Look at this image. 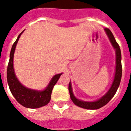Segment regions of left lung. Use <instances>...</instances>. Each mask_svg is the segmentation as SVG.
<instances>
[{
    "mask_svg": "<svg viewBox=\"0 0 131 131\" xmlns=\"http://www.w3.org/2000/svg\"><path fill=\"white\" fill-rule=\"evenodd\" d=\"M104 31H105V32L108 36L112 45L116 50V65L114 79V81H113L112 85L111 86V88H110L109 91L102 98L97 100V101L84 102L81 101L79 99H77V97H75L74 94H73V92H72L71 83L69 82V91L70 97H71V100H72V102L77 106L81 107V108L87 109V110H97V109H100L102 107L104 106L105 104H107L110 101V100L112 98L114 95H115L118 86H119L120 82H121V76H122L121 50H120L118 44L116 43V41L115 38L114 37L112 31L108 28H105Z\"/></svg>",
    "mask_w": 131,
    "mask_h": 131,
    "instance_id": "obj_1",
    "label": "left lung"
}]
</instances>
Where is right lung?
Masks as SVG:
<instances>
[{"label":"right lung","instance_id":"right-lung-1","mask_svg":"<svg viewBox=\"0 0 131 131\" xmlns=\"http://www.w3.org/2000/svg\"><path fill=\"white\" fill-rule=\"evenodd\" d=\"M23 31L19 35L15 42L13 45L10 54V60L7 66V83L11 93L15 97L16 100L19 103L27 108L36 109L45 106L48 103L51 99V93L52 88L56 84L57 81L62 74H56L53 77L48 87L43 91H37L31 90L24 87L19 81L14 71L13 68V57L17 43L21 34Z\"/></svg>","mask_w":131,"mask_h":131}]
</instances>
